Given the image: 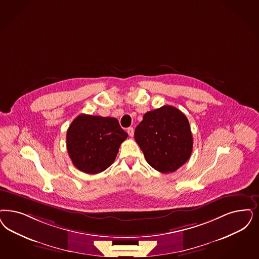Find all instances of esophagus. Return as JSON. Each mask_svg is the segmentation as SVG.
Wrapping results in <instances>:
<instances>
[{
  "instance_id": "esophagus-1",
  "label": "esophagus",
  "mask_w": 259,
  "mask_h": 259,
  "mask_svg": "<svg viewBox=\"0 0 259 259\" xmlns=\"http://www.w3.org/2000/svg\"><path fill=\"white\" fill-rule=\"evenodd\" d=\"M127 133L130 136V137H133L134 136V128L133 127H129L127 129Z\"/></svg>"
}]
</instances>
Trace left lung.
Instances as JSON below:
<instances>
[{
    "instance_id": "8db88e82",
    "label": "left lung",
    "mask_w": 259,
    "mask_h": 259,
    "mask_svg": "<svg viewBox=\"0 0 259 259\" xmlns=\"http://www.w3.org/2000/svg\"><path fill=\"white\" fill-rule=\"evenodd\" d=\"M146 161L161 173L174 172L190 158L193 138L187 116L169 105L147 112L135 129Z\"/></svg>"
}]
</instances>
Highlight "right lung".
Instances as JSON below:
<instances>
[{
	"label": "right lung",
	"mask_w": 259,
	"mask_h": 259,
	"mask_svg": "<svg viewBox=\"0 0 259 259\" xmlns=\"http://www.w3.org/2000/svg\"><path fill=\"white\" fill-rule=\"evenodd\" d=\"M127 137L115 117L81 114L67 131V150L77 169L98 174L114 162Z\"/></svg>",
	"instance_id": "1"
}]
</instances>
